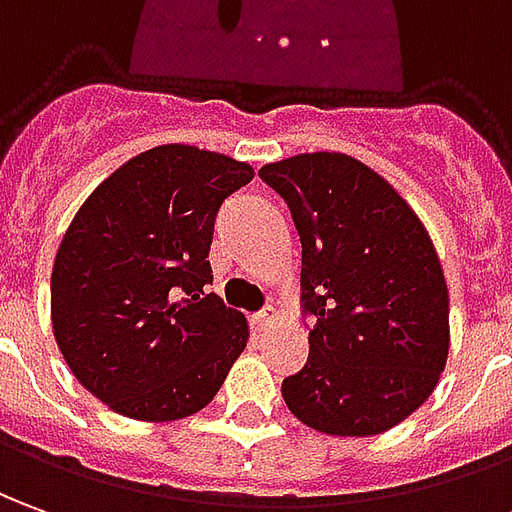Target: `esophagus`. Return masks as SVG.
<instances>
[{"label":"esophagus","instance_id":"1","mask_svg":"<svg viewBox=\"0 0 512 512\" xmlns=\"http://www.w3.org/2000/svg\"><path fill=\"white\" fill-rule=\"evenodd\" d=\"M273 320H276V312H273L270 306H267V309H262V312H256V315L250 317V323H253L256 329H264V326H270Z\"/></svg>","mask_w":512,"mask_h":512}]
</instances>
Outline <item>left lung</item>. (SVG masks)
I'll return each instance as SVG.
<instances>
[{"label": "left lung", "instance_id": "obj_1", "mask_svg": "<svg viewBox=\"0 0 512 512\" xmlns=\"http://www.w3.org/2000/svg\"><path fill=\"white\" fill-rule=\"evenodd\" d=\"M301 236L309 359L281 382L326 435L387 432L432 396L449 354V290L435 245L390 183L343 153L267 164Z\"/></svg>", "mask_w": 512, "mask_h": 512}]
</instances>
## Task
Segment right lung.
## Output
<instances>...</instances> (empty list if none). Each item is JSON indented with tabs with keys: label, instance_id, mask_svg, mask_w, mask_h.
<instances>
[{
	"label": "right lung",
	"instance_id": "right-lung-1",
	"mask_svg": "<svg viewBox=\"0 0 512 512\" xmlns=\"http://www.w3.org/2000/svg\"><path fill=\"white\" fill-rule=\"evenodd\" d=\"M250 181L242 161L164 144L74 214L52 267V329L77 382L119 415L203 410L248 345L245 317L206 287L217 211Z\"/></svg>",
	"mask_w": 512,
	"mask_h": 512
}]
</instances>
